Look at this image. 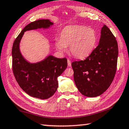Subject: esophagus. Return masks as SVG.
<instances>
[{"label": "esophagus", "instance_id": "obj_1", "mask_svg": "<svg viewBox=\"0 0 129 129\" xmlns=\"http://www.w3.org/2000/svg\"><path fill=\"white\" fill-rule=\"evenodd\" d=\"M67 62H68V67H71V60H70L69 59H68L67 60Z\"/></svg>", "mask_w": 129, "mask_h": 129}]
</instances>
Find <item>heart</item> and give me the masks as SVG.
Returning a JSON list of instances; mask_svg holds the SVG:
<instances>
[{"instance_id":"b5f03b06","label":"heart","mask_w":129,"mask_h":129,"mask_svg":"<svg viewBox=\"0 0 129 129\" xmlns=\"http://www.w3.org/2000/svg\"><path fill=\"white\" fill-rule=\"evenodd\" d=\"M96 42L94 30L84 26L71 25L65 27L61 34V38L56 41V46L64 52L69 46V52L77 58H82L91 53Z\"/></svg>"}]
</instances>
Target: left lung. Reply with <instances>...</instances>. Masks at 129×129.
<instances>
[{
  "label": "left lung",
  "instance_id": "8db88e82",
  "mask_svg": "<svg viewBox=\"0 0 129 129\" xmlns=\"http://www.w3.org/2000/svg\"><path fill=\"white\" fill-rule=\"evenodd\" d=\"M98 46L85 60L72 63L74 80L80 92L88 97L104 93L110 86L117 66L118 44L109 28L104 25Z\"/></svg>",
  "mask_w": 129,
  "mask_h": 129
}]
</instances>
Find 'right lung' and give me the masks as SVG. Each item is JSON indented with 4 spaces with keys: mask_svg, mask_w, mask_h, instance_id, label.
I'll use <instances>...</instances> for the list:
<instances>
[{
    "mask_svg": "<svg viewBox=\"0 0 129 129\" xmlns=\"http://www.w3.org/2000/svg\"><path fill=\"white\" fill-rule=\"evenodd\" d=\"M52 24L48 19L28 24L15 39L12 49V71L19 85L28 95L43 100L52 97L56 91L57 77L67 68V59L49 56L42 61L30 64L20 53L19 43L26 30L46 28Z\"/></svg>",
    "mask_w": 129,
    "mask_h": 129,
    "instance_id": "right-lung-1",
    "label": "right lung"
}]
</instances>
